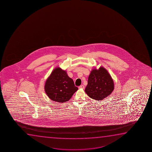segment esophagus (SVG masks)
I'll return each mask as SVG.
<instances>
[{
	"label": "esophagus",
	"instance_id": "1",
	"mask_svg": "<svg viewBox=\"0 0 152 152\" xmlns=\"http://www.w3.org/2000/svg\"><path fill=\"white\" fill-rule=\"evenodd\" d=\"M78 88H79V89H84V88H85V86L83 85L80 86L79 87H78Z\"/></svg>",
	"mask_w": 152,
	"mask_h": 152
}]
</instances>
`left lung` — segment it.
<instances>
[{"label":"left lung","instance_id":"8db88e82","mask_svg":"<svg viewBox=\"0 0 152 152\" xmlns=\"http://www.w3.org/2000/svg\"><path fill=\"white\" fill-rule=\"evenodd\" d=\"M114 89L112 78L106 69L100 67L94 69L90 74L85 92L90 98L100 101L112 94Z\"/></svg>","mask_w":152,"mask_h":152}]
</instances>
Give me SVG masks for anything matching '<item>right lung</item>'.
Wrapping results in <instances>:
<instances>
[{
	"label": "right lung",
	"mask_w": 152,
	"mask_h": 152,
	"mask_svg": "<svg viewBox=\"0 0 152 152\" xmlns=\"http://www.w3.org/2000/svg\"><path fill=\"white\" fill-rule=\"evenodd\" d=\"M77 90L73 79L68 76L66 71L60 67L52 71L45 85V90L48 97L60 103L68 101Z\"/></svg>",
	"instance_id": "add662e5"
}]
</instances>
